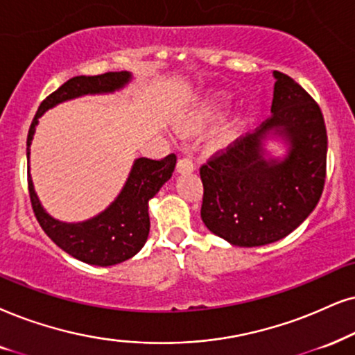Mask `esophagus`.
<instances>
[{
    "instance_id": "obj_1",
    "label": "esophagus",
    "mask_w": 355,
    "mask_h": 355,
    "mask_svg": "<svg viewBox=\"0 0 355 355\" xmlns=\"http://www.w3.org/2000/svg\"><path fill=\"white\" fill-rule=\"evenodd\" d=\"M195 170V165L190 159H180L177 164V173H191Z\"/></svg>"
}]
</instances>
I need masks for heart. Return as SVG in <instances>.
Masks as SVG:
<instances>
[{"label":"heart","mask_w":355,"mask_h":355,"mask_svg":"<svg viewBox=\"0 0 355 355\" xmlns=\"http://www.w3.org/2000/svg\"><path fill=\"white\" fill-rule=\"evenodd\" d=\"M227 98L216 96L211 98V100L201 101L200 105H196L191 110H188L187 113H183L177 121V131L180 134H198L205 131L209 124H213L214 121L221 118L227 110ZM231 142V134L224 132L221 136L214 139V147L223 149Z\"/></svg>","instance_id":"1"}]
</instances>
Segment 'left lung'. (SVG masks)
I'll list each match as a JSON object with an SVG mask.
<instances>
[{"label": "left lung", "instance_id": "1", "mask_svg": "<svg viewBox=\"0 0 355 355\" xmlns=\"http://www.w3.org/2000/svg\"><path fill=\"white\" fill-rule=\"evenodd\" d=\"M273 78L270 118L200 170L205 226L239 248L293 232L324 187L327 134L320 106L288 75L273 71ZM268 144H280L282 154Z\"/></svg>", "mask_w": 355, "mask_h": 355}]
</instances>
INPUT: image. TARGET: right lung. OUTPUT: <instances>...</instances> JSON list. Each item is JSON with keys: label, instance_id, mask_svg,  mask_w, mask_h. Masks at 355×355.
I'll return each mask as SVG.
<instances>
[{"label": "right lung", "instance_id": "obj_1", "mask_svg": "<svg viewBox=\"0 0 355 355\" xmlns=\"http://www.w3.org/2000/svg\"><path fill=\"white\" fill-rule=\"evenodd\" d=\"M132 82L131 71H107L96 77H73L40 103L28 134V180L35 218L46 234L71 257L89 266L110 267L131 259L144 248L149 237V201L172 177L177 157L170 154L162 160L139 157L132 162L118 196L96 216L78 223H65L47 213L35 193L31 177V144L39 118L60 103L82 96L111 95Z\"/></svg>", "mask_w": 355, "mask_h": 355}]
</instances>
